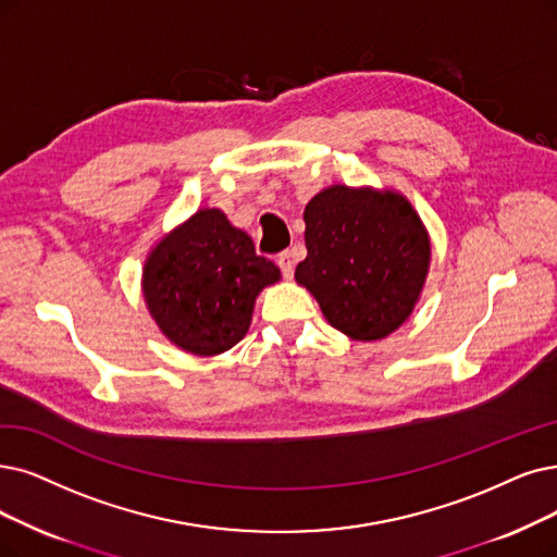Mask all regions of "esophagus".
<instances>
[{
	"instance_id": "1",
	"label": "esophagus",
	"mask_w": 557,
	"mask_h": 557,
	"mask_svg": "<svg viewBox=\"0 0 557 557\" xmlns=\"http://www.w3.org/2000/svg\"><path fill=\"white\" fill-rule=\"evenodd\" d=\"M276 264L281 267V274L285 278H293L295 274V253L293 251H283L276 256Z\"/></svg>"
}]
</instances>
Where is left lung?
Masks as SVG:
<instances>
[{
	"mask_svg": "<svg viewBox=\"0 0 557 557\" xmlns=\"http://www.w3.org/2000/svg\"><path fill=\"white\" fill-rule=\"evenodd\" d=\"M306 249L295 278L331 326L380 341L413 310L430 267V239L399 194L333 185L306 206Z\"/></svg>",
	"mask_w": 557,
	"mask_h": 557,
	"instance_id": "obj_1",
	"label": "left lung"
}]
</instances>
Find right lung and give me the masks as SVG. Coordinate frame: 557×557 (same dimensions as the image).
<instances>
[{
  "instance_id": "1",
  "label": "right lung",
  "mask_w": 557,
  "mask_h": 557,
  "mask_svg": "<svg viewBox=\"0 0 557 557\" xmlns=\"http://www.w3.org/2000/svg\"><path fill=\"white\" fill-rule=\"evenodd\" d=\"M278 278V267L224 212L198 210L146 260L144 295L171 343L214 356L244 338L258 293Z\"/></svg>"
}]
</instances>
